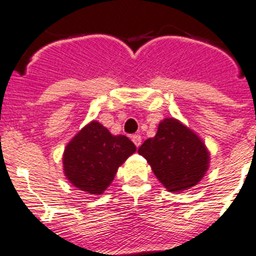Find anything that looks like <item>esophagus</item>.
<instances>
[{
  "label": "esophagus",
  "mask_w": 256,
  "mask_h": 256,
  "mask_svg": "<svg viewBox=\"0 0 256 256\" xmlns=\"http://www.w3.org/2000/svg\"><path fill=\"white\" fill-rule=\"evenodd\" d=\"M131 140L134 142V144L136 145V148H139L142 145V136L140 135H132L131 136Z\"/></svg>",
  "instance_id": "1"
}]
</instances>
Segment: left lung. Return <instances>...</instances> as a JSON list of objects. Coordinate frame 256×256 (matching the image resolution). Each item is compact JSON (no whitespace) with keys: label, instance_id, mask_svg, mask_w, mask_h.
Here are the masks:
<instances>
[{"label":"left lung","instance_id":"1","mask_svg":"<svg viewBox=\"0 0 256 256\" xmlns=\"http://www.w3.org/2000/svg\"><path fill=\"white\" fill-rule=\"evenodd\" d=\"M168 192H183L197 186L210 166L204 140L174 117L160 121L154 138L138 150Z\"/></svg>","mask_w":256,"mask_h":256}]
</instances>
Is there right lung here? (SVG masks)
Here are the masks:
<instances>
[{"mask_svg":"<svg viewBox=\"0 0 256 256\" xmlns=\"http://www.w3.org/2000/svg\"><path fill=\"white\" fill-rule=\"evenodd\" d=\"M136 146L125 135H112L98 121H90L66 144L63 170L80 190L102 194Z\"/></svg>","mask_w":256,"mask_h":256,"instance_id":"obj_1","label":"right lung"}]
</instances>
